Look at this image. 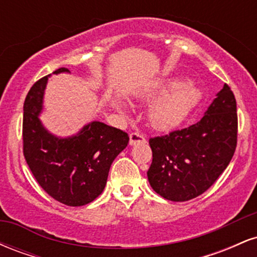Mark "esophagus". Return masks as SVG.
<instances>
[{"mask_svg": "<svg viewBox=\"0 0 257 257\" xmlns=\"http://www.w3.org/2000/svg\"><path fill=\"white\" fill-rule=\"evenodd\" d=\"M146 143V139L141 133L134 132L129 135V144L131 145H135V144H144Z\"/></svg>", "mask_w": 257, "mask_h": 257, "instance_id": "esophagus-1", "label": "esophagus"}]
</instances>
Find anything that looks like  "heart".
<instances>
[{
	"mask_svg": "<svg viewBox=\"0 0 257 257\" xmlns=\"http://www.w3.org/2000/svg\"><path fill=\"white\" fill-rule=\"evenodd\" d=\"M149 108L150 123L157 129H172L178 126L199 102L202 93L192 82H182L172 77L162 82L158 87L144 94V99L151 100L159 96ZM120 110L124 105L119 104Z\"/></svg>",
	"mask_w": 257,
	"mask_h": 257,
	"instance_id": "1",
	"label": "heart"
}]
</instances>
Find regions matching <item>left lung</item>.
I'll list each match as a JSON object with an SVG mask.
<instances>
[{
    "label": "left lung",
    "instance_id": "1",
    "mask_svg": "<svg viewBox=\"0 0 257 257\" xmlns=\"http://www.w3.org/2000/svg\"><path fill=\"white\" fill-rule=\"evenodd\" d=\"M238 116L228 84L196 124L150 139V185L159 196L186 202L204 193L219 179L237 147Z\"/></svg>",
    "mask_w": 257,
    "mask_h": 257
}]
</instances>
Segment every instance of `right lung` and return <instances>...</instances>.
<instances>
[{"label": "right lung", "instance_id": "obj_1", "mask_svg": "<svg viewBox=\"0 0 257 257\" xmlns=\"http://www.w3.org/2000/svg\"><path fill=\"white\" fill-rule=\"evenodd\" d=\"M60 72L70 71L61 67L53 73ZM48 76L38 79L26 95L23 152L36 181L52 198L65 205H85L104 191L112 162L128 145L129 137L101 122H91L66 139L48 133L38 118Z\"/></svg>", "mask_w": 257, "mask_h": 257}]
</instances>
